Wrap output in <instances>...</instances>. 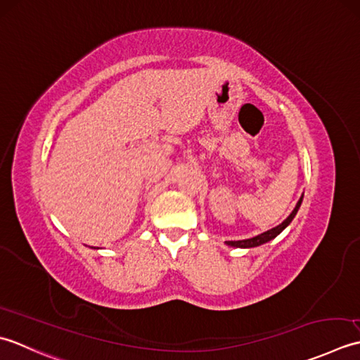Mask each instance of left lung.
<instances>
[{"label":"left lung","instance_id":"obj_1","mask_svg":"<svg viewBox=\"0 0 360 360\" xmlns=\"http://www.w3.org/2000/svg\"><path fill=\"white\" fill-rule=\"evenodd\" d=\"M302 202H303V195L300 197V200L297 202L295 208H293V211L290 212L289 217L285 219V221L281 222L278 226H275V229L264 231V233L258 234V236L250 238V239H244V240H226V245L238 247V248H252V247H258V245L266 244V242H269V240L275 239V238L278 236V234H280V233L285 229V226H288V225L293 221V217H295V214L298 212V208H300V205H302Z\"/></svg>","mask_w":360,"mask_h":360}]
</instances>
